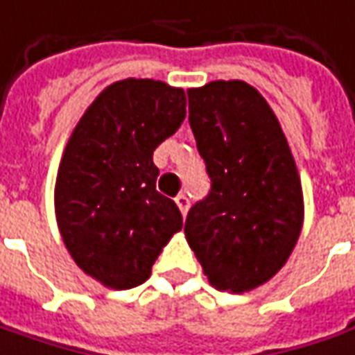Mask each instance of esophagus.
Masks as SVG:
<instances>
[{"instance_id": "34e87169", "label": "esophagus", "mask_w": 355, "mask_h": 355, "mask_svg": "<svg viewBox=\"0 0 355 355\" xmlns=\"http://www.w3.org/2000/svg\"><path fill=\"white\" fill-rule=\"evenodd\" d=\"M175 202H177V206H178V209H180V214H182V216H187L188 206H190V202H188L187 194H178V196L175 198Z\"/></svg>"}]
</instances>
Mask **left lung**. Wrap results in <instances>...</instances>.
Returning a JSON list of instances; mask_svg holds the SVG:
<instances>
[{"instance_id": "obj_1", "label": "left lung", "mask_w": 355, "mask_h": 355, "mask_svg": "<svg viewBox=\"0 0 355 355\" xmlns=\"http://www.w3.org/2000/svg\"><path fill=\"white\" fill-rule=\"evenodd\" d=\"M190 128L211 190L184 235L216 289L243 293L288 262L303 227L297 167L266 98L245 81L188 89Z\"/></svg>"}]
</instances>
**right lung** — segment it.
<instances>
[{"mask_svg": "<svg viewBox=\"0 0 355 355\" xmlns=\"http://www.w3.org/2000/svg\"><path fill=\"white\" fill-rule=\"evenodd\" d=\"M187 116L182 89L155 79L108 85L77 122L54 190L58 229L71 259L103 286L144 284L182 216L159 194L153 151Z\"/></svg>", "mask_w": 355, "mask_h": 355, "instance_id": "add662e5", "label": "right lung"}]
</instances>
